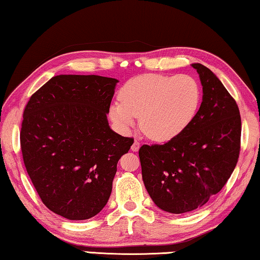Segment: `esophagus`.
Here are the masks:
<instances>
[{
  "mask_svg": "<svg viewBox=\"0 0 260 260\" xmlns=\"http://www.w3.org/2000/svg\"><path fill=\"white\" fill-rule=\"evenodd\" d=\"M139 148H141V143H139L137 139H135V142H134V144L131 145V150H133V151H138L139 150Z\"/></svg>",
  "mask_w": 260,
  "mask_h": 260,
  "instance_id": "obj_1",
  "label": "esophagus"
}]
</instances>
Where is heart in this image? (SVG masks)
Instances as JSON below:
<instances>
[{"mask_svg": "<svg viewBox=\"0 0 260 260\" xmlns=\"http://www.w3.org/2000/svg\"><path fill=\"white\" fill-rule=\"evenodd\" d=\"M202 89L190 75L148 74L123 85L119 101L110 108V117L124 130L135 124L155 142H169L180 136L197 117Z\"/></svg>", "mask_w": 260, "mask_h": 260, "instance_id": "1", "label": "heart"}]
</instances>
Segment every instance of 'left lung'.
<instances>
[{
    "label": "left lung",
    "instance_id": "left-lung-1",
    "mask_svg": "<svg viewBox=\"0 0 260 260\" xmlns=\"http://www.w3.org/2000/svg\"><path fill=\"white\" fill-rule=\"evenodd\" d=\"M203 102L184 133L164 144L142 145V177L158 208L170 213L193 211L219 192L235 170L242 119L233 97L209 68L199 63Z\"/></svg>",
    "mask_w": 260,
    "mask_h": 260
}]
</instances>
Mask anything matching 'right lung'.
<instances>
[{
    "label": "right lung",
    "mask_w": 260,
    "mask_h": 260,
    "mask_svg": "<svg viewBox=\"0 0 260 260\" xmlns=\"http://www.w3.org/2000/svg\"><path fill=\"white\" fill-rule=\"evenodd\" d=\"M116 78L58 75L23 111L21 150L43 204L70 220L96 216L111 194L117 163L134 138L109 126Z\"/></svg>",
    "instance_id": "right-lung-1"
}]
</instances>
